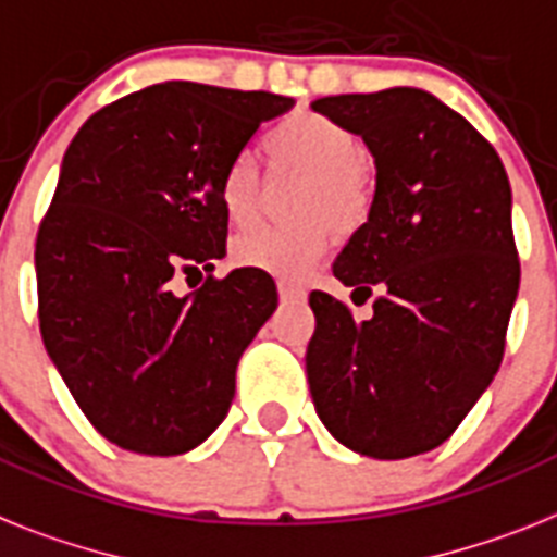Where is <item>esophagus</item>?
Masks as SVG:
<instances>
[{"label": "esophagus", "mask_w": 557, "mask_h": 557, "mask_svg": "<svg viewBox=\"0 0 557 557\" xmlns=\"http://www.w3.org/2000/svg\"><path fill=\"white\" fill-rule=\"evenodd\" d=\"M277 292H280V300H283V302L300 300L302 294H306L300 286H294V283H286V280H280V283H277Z\"/></svg>", "instance_id": "1"}]
</instances>
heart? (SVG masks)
Listing matches in <instances>:
<instances>
[{"instance_id":"1","label":"heart","mask_w":557,"mask_h":557,"mask_svg":"<svg viewBox=\"0 0 557 557\" xmlns=\"http://www.w3.org/2000/svg\"><path fill=\"white\" fill-rule=\"evenodd\" d=\"M265 156L277 172L302 177L294 191V226H257L232 243L237 265L300 280L331 246V228L350 235L368 221L373 181L359 135L320 112H294L265 135ZM218 200L232 226H246L260 203V172L249 156H235L218 181Z\"/></svg>"}]
</instances>
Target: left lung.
<instances>
[{
  "mask_svg": "<svg viewBox=\"0 0 557 557\" xmlns=\"http://www.w3.org/2000/svg\"><path fill=\"white\" fill-rule=\"evenodd\" d=\"M371 149L368 221L336 257L334 277L371 320L325 292L308 297L317 329L306 371L317 416L371 459H410L453 436L504 357L518 297L512 191L493 144L416 87L317 98Z\"/></svg>",
  "mask_w": 557,
  "mask_h": 557,
  "instance_id": "obj_1",
  "label": "left lung"
}]
</instances>
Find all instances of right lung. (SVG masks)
Returning a JSON list of instances; mask_svg holds the SVG:
<instances>
[{
    "label": "right lung",
    "mask_w": 557,
    "mask_h": 557,
    "mask_svg": "<svg viewBox=\"0 0 557 557\" xmlns=\"http://www.w3.org/2000/svg\"><path fill=\"white\" fill-rule=\"evenodd\" d=\"M292 98L163 82L84 121L64 152L36 235L39 329L92 428L124 450L181 456L235 399L243 350L277 308L257 269L212 271L226 255L218 200L226 163Z\"/></svg>",
    "instance_id": "obj_1"
}]
</instances>
